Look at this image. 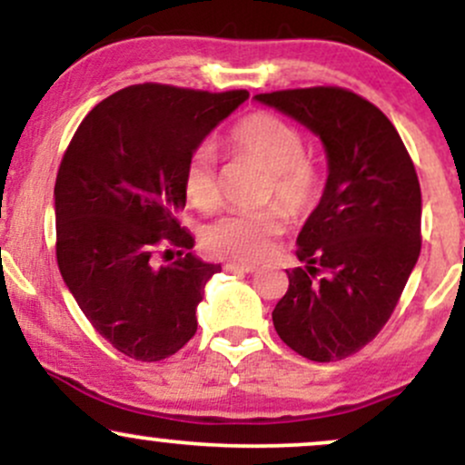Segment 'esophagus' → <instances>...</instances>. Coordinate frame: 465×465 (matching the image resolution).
<instances>
[{
    "label": "esophagus",
    "instance_id": "1",
    "mask_svg": "<svg viewBox=\"0 0 465 465\" xmlns=\"http://www.w3.org/2000/svg\"><path fill=\"white\" fill-rule=\"evenodd\" d=\"M225 271H229V273H255V271H258V266H253V264L227 262V264H225Z\"/></svg>",
    "mask_w": 465,
    "mask_h": 465
}]
</instances>
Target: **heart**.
I'll return each mask as SVG.
<instances>
[{
  "label": "heart",
  "mask_w": 465,
  "mask_h": 465,
  "mask_svg": "<svg viewBox=\"0 0 465 465\" xmlns=\"http://www.w3.org/2000/svg\"><path fill=\"white\" fill-rule=\"evenodd\" d=\"M229 151L253 159L269 173L266 201L277 199L292 214H303L319 194L317 170L303 159L306 146L297 126L284 117L255 111L238 122L227 137ZM183 194L192 207L214 212L221 203L216 159L210 146H199L185 162ZM286 227V214L277 205L255 212H233L212 223L203 242L218 258L236 262H258L273 251Z\"/></svg>",
  "instance_id": "heart-1"
}]
</instances>
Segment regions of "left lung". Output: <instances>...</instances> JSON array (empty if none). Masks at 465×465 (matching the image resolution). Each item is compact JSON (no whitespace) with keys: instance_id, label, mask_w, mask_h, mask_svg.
I'll use <instances>...</instances> for the list:
<instances>
[{"instance_id":"obj_1","label":"left lung","mask_w":465,"mask_h":465,"mask_svg":"<svg viewBox=\"0 0 465 465\" xmlns=\"http://www.w3.org/2000/svg\"><path fill=\"white\" fill-rule=\"evenodd\" d=\"M323 142L328 181L297 236L306 266L286 271L273 325L314 362L348 359L396 311L421 247L418 173L389 117L343 87L255 95Z\"/></svg>"}]
</instances>
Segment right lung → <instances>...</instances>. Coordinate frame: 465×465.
Returning <instances> with one entry per match:
<instances>
[{
  "instance_id": "right-lung-1",
  "label": "right lung",
  "mask_w": 465,
  "mask_h": 465,
  "mask_svg": "<svg viewBox=\"0 0 465 465\" xmlns=\"http://www.w3.org/2000/svg\"><path fill=\"white\" fill-rule=\"evenodd\" d=\"M249 92L143 83L95 104L74 133L54 185L56 262L89 323L135 361L177 354L221 264L190 253L179 225L192 151ZM170 248L174 263L158 264Z\"/></svg>"
}]
</instances>
